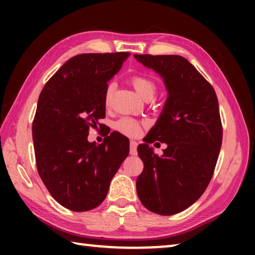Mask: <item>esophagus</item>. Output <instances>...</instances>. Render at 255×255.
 I'll list each match as a JSON object with an SVG mask.
<instances>
[{"label":"esophagus","instance_id":"1","mask_svg":"<svg viewBox=\"0 0 255 255\" xmlns=\"http://www.w3.org/2000/svg\"><path fill=\"white\" fill-rule=\"evenodd\" d=\"M137 141L130 140V145H129V152L131 155H137Z\"/></svg>","mask_w":255,"mask_h":255}]
</instances>
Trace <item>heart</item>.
I'll use <instances>...</instances> for the list:
<instances>
[{
    "mask_svg": "<svg viewBox=\"0 0 255 255\" xmlns=\"http://www.w3.org/2000/svg\"><path fill=\"white\" fill-rule=\"evenodd\" d=\"M130 83L133 86V89L136 90V92L139 94V97L146 101L152 100L155 94H156V91H157L156 82H155L152 77L148 75H144V74L133 75L130 79ZM114 90H115V85L112 83L107 86L106 92H105L106 106L110 105L112 94H114ZM115 129L116 130H118L119 132L124 133V135L135 137L140 132V124L132 118L124 117L116 122Z\"/></svg>",
    "mask_w": 255,
    "mask_h": 255,
    "instance_id": "b5f03b06",
    "label": "heart"
}]
</instances>
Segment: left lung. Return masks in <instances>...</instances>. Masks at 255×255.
Here are the masks:
<instances>
[{
    "label": "left lung",
    "instance_id": "8db88e82",
    "mask_svg": "<svg viewBox=\"0 0 255 255\" xmlns=\"http://www.w3.org/2000/svg\"><path fill=\"white\" fill-rule=\"evenodd\" d=\"M164 80L169 97L157 123L138 145L144 170L137 195L155 214L181 213L199 199L213 178L223 140L217 96L197 68L179 55H133ZM168 147L158 157L149 144Z\"/></svg>",
    "mask_w": 255,
    "mask_h": 255
}]
</instances>
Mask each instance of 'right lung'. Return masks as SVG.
I'll return each mask as SVG.
<instances>
[{
    "label": "right lung",
    "mask_w": 255,
    "mask_h": 255,
    "mask_svg": "<svg viewBox=\"0 0 255 255\" xmlns=\"http://www.w3.org/2000/svg\"><path fill=\"white\" fill-rule=\"evenodd\" d=\"M129 53L81 54L45 84L32 123L36 165L51 197L73 211L96 208L129 154V139L114 131L89 143L106 117L105 92Z\"/></svg>",
    "instance_id": "1"
}]
</instances>
